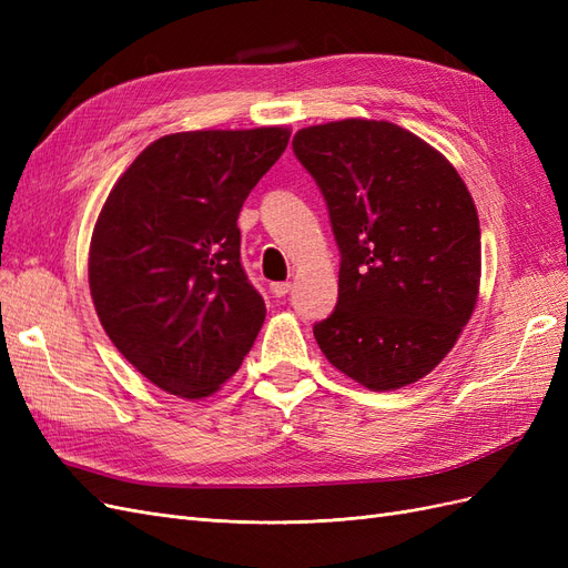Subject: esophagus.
Instances as JSON below:
<instances>
[{"mask_svg":"<svg viewBox=\"0 0 568 568\" xmlns=\"http://www.w3.org/2000/svg\"><path fill=\"white\" fill-rule=\"evenodd\" d=\"M270 291H272L274 298H282L291 291V282H274V284H270Z\"/></svg>","mask_w":568,"mask_h":568,"instance_id":"obj_1","label":"esophagus"}]
</instances>
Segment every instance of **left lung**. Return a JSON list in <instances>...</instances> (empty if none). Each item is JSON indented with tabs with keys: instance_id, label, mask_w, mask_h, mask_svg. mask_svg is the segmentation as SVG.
<instances>
[{
	"instance_id": "obj_1",
	"label": "left lung",
	"mask_w": 568,
	"mask_h": 568,
	"mask_svg": "<svg viewBox=\"0 0 568 568\" xmlns=\"http://www.w3.org/2000/svg\"><path fill=\"white\" fill-rule=\"evenodd\" d=\"M294 153L341 251L336 311L315 324L329 363L369 390L419 382L469 322L480 282L476 205L453 163L386 120L303 128Z\"/></svg>"
}]
</instances>
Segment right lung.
I'll list each match as a JSON object with an SVG mask.
<instances>
[{
  "label": "right lung",
  "mask_w": 568,
  "mask_h": 568,
  "mask_svg": "<svg viewBox=\"0 0 568 568\" xmlns=\"http://www.w3.org/2000/svg\"><path fill=\"white\" fill-rule=\"evenodd\" d=\"M288 136L286 128L165 134L99 213L90 244L99 322L136 372L180 398L225 384L265 322L236 220Z\"/></svg>",
  "instance_id": "obj_1"
}]
</instances>
